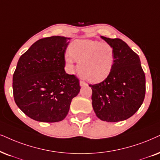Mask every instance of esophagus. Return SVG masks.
Returning <instances> with one entry per match:
<instances>
[{
    "label": "esophagus",
    "instance_id": "esophagus-1",
    "mask_svg": "<svg viewBox=\"0 0 160 160\" xmlns=\"http://www.w3.org/2000/svg\"><path fill=\"white\" fill-rule=\"evenodd\" d=\"M86 82H85L84 81H82V80H80V86H85V85H86Z\"/></svg>",
    "mask_w": 160,
    "mask_h": 160
}]
</instances>
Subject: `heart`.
Here are the masks:
<instances>
[{"label": "heart", "instance_id": "b5f03b06", "mask_svg": "<svg viewBox=\"0 0 160 160\" xmlns=\"http://www.w3.org/2000/svg\"><path fill=\"white\" fill-rule=\"evenodd\" d=\"M74 60L78 62L79 74L90 82L103 81L112 73L114 64V51L106 42L92 40H78L71 44L65 62L70 70L74 68Z\"/></svg>", "mask_w": 160, "mask_h": 160}]
</instances>
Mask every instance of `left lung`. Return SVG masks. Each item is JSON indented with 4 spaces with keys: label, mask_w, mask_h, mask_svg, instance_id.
<instances>
[{
    "label": "left lung",
    "mask_w": 160,
    "mask_h": 160,
    "mask_svg": "<svg viewBox=\"0 0 160 160\" xmlns=\"http://www.w3.org/2000/svg\"><path fill=\"white\" fill-rule=\"evenodd\" d=\"M114 51L112 73L100 83L89 85L92 106L99 119L106 122L127 120L142 104L145 94V76L139 56L119 38L101 36Z\"/></svg>",
    "instance_id": "left-lung-1"
}]
</instances>
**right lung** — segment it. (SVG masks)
<instances>
[{
  "label": "right lung",
  "mask_w": 160,
  "mask_h": 160,
  "mask_svg": "<svg viewBox=\"0 0 160 160\" xmlns=\"http://www.w3.org/2000/svg\"><path fill=\"white\" fill-rule=\"evenodd\" d=\"M70 39L52 36L38 40L18 60L12 78L14 99L18 108L36 121L62 120L80 92L78 79L64 69Z\"/></svg>",
  "instance_id": "add662e5"
}]
</instances>
